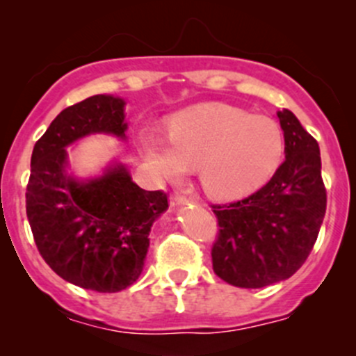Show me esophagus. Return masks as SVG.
Instances as JSON below:
<instances>
[{
    "label": "esophagus",
    "instance_id": "obj_1",
    "mask_svg": "<svg viewBox=\"0 0 356 356\" xmlns=\"http://www.w3.org/2000/svg\"><path fill=\"white\" fill-rule=\"evenodd\" d=\"M170 203L172 207H181V204L186 203V196L181 195V193H172Z\"/></svg>",
    "mask_w": 356,
    "mask_h": 356
}]
</instances>
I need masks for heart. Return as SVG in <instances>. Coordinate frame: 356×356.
Wrapping results in <instances>:
<instances>
[{"instance_id": "obj_1", "label": "heart", "mask_w": 356, "mask_h": 356, "mask_svg": "<svg viewBox=\"0 0 356 356\" xmlns=\"http://www.w3.org/2000/svg\"><path fill=\"white\" fill-rule=\"evenodd\" d=\"M170 139L145 131L141 148L158 179L170 181L200 168L204 191L238 200L267 184L284 158V134L264 115L225 103L193 106L168 120Z\"/></svg>"}]
</instances>
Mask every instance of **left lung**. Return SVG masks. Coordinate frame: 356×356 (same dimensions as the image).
<instances>
[{
  "instance_id": "1",
  "label": "left lung",
  "mask_w": 356,
  "mask_h": 356,
  "mask_svg": "<svg viewBox=\"0 0 356 356\" xmlns=\"http://www.w3.org/2000/svg\"><path fill=\"white\" fill-rule=\"evenodd\" d=\"M286 160L245 200L211 204L218 222L213 272L236 288L257 289L289 279L314 250L327 207L318 145L293 111L277 113Z\"/></svg>"
}]
</instances>
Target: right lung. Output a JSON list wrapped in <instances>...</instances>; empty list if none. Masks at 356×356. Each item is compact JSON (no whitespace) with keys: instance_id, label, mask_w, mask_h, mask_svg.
Wrapping results in <instances>:
<instances>
[{"instance_id":"obj_1","label":"right lung","mask_w":356,"mask_h":356,"mask_svg":"<svg viewBox=\"0 0 356 356\" xmlns=\"http://www.w3.org/2000/svg\"><path fill=\"white\" fill-rule=\"evenodd\" d=\"M124 99L96 95L68 106L32 149L25 208L39 254L79 288L117 293L141 275L149 231L167 193L145 191L124 165L77 182L65 174V146L92 132L125 138Z\"/></svg>"}]
</instances>
